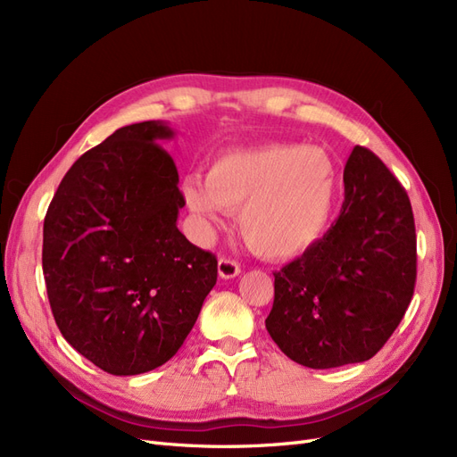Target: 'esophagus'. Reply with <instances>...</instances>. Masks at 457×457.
<instances>
[{
  "instance_id": "obj_1",
  "label": "esophagus",
  "mask_w": 457,
  "mask_h": 457,
  "mask_svg": "<svg viewBox=\"0 0 457 457\" xmlns=\"http://www.w3.org/2000/svg\"><path fill=\"white\" fill-rule=\"evenodd\" d=\"M241 273L239 263L231 258H220L218 260V275L222 278H233Z\"/></svg>"
}]
</instances>
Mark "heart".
Masks as SVG:
<instances>
[{
	"label": "heart",
	"mask_w": 457,
	"mask_h": 457,
	"mask_svg": "<svg viewBox=\"0 0 457 457\" xmlns=\"http://www.w3.org/2000/svg\"><path fill=\"white\" fill-rule=\"evenodd\" d=\"M194 212L218 222L237 212L246 245L267 260L292 258L320 239L337 197V167L322 148L265 145L214 160L205 182L184 188Z\"/></svg>",
	"instance_id": "b5f03b06"
}]
</instances>
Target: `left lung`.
<instances>
[{
	"label": "left lung",
	"instance_id": "left-lung-1",
	"mask_svg": "<svg viewBox=\"0 0 457 457\" xmlns=\"http://www.w3.org/2000/svg\"><path fill=\"white\" fill-rule=\"evenodd\" d=\"M339 218L303 256L275 271L265 328L299 365L361 363L390 339L416 284L411 199L384 162L353 146Z\"/></svg>",
	"mask_w": 457,
	"mask_h": 457
}]
</instances>
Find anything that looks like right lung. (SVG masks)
Returning <instances> with one entry per match:
<instances>
[{
  "label": "right lung",
  "mask_w": 457,
  "mask_h": 457,
  "mask_svg": "<svg viewBox=\"0 0 457 457\" xmlns=\"http://www.w3.org/2000/svg\"><path fill=\"white\" fill-rule=\"evenodd\" d=\"M160 120L124 126L71 165L43 226V275L56 326L116 377L171 360L192 331L218 262L177 228L184 195Z\"/></svg>",
  "instance_id": "obj_1"
}]
</instances>
